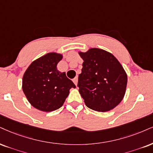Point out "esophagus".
<instances>
[{
  "mask_svg": "<svg viewBox=\"0 0 153 153\" xmlns=\"http://www.w3.org/2000/svg\"><path fill=\"white\" fill-rule=\"evenodd\" d=\"M73 82L74 83L75 85L77 86V84H78V78H77V77H76V78L73 79Z\"/></svg>",
  "mask_w": 153,
  "mask_h": 153,
  "instance_id": "1",
  "label": "esophagus"
}]
</instances>
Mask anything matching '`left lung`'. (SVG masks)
I'll return each mask as SVG.
<instances>
[{
    "mask_svg": "<svg viewBox=\"0 0 153 153\" xmlns=\"http://www.w3.org/2000/svg\"><path fill=\"white\" fill-rule=\"evenodd\" d=\"M84 60L79 75V91L88 108L106 112L117 106L125 96L128 76L123 66L110 52L99 48L79 52Z\"/></svg>",
    "mask_w": 153,
    "mask_h": 153,
    "instance_id": "8db88e82",
    "label": "left lung"
}]
</instances>
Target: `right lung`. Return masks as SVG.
<instances>
[{
	"mask_svg": "<svg viewBox=\"0 0 153 153\" xmlns=\"http://www.w3.org/2000/svg\"><path fill=\"white\" fill-rule=\"evenodd\" d=\"M62 54L50 52L35 59L25 71L22 88L29 103L44 112L55 111L62 106L69 90L76 88L65 72L57 69Z\"/></svg>",
	"mask_w": 153,
	"mask_h": 153,
	"instance_id": "right-lung-1",
	"label": "right lung"
}]
</instances>
